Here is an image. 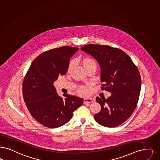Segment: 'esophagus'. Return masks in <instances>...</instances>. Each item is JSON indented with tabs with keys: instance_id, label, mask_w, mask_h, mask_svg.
I'll use <instances>...</instances> for the list:
<instances>
[{
	"instance_id": "obj_1",
	"label": "esophagus",
	"mask_w": 160,
	"mask_h": 160,
	"mask_svg": "<svg viewBox=\"0 0 160 160\" xmlns=\"http://www.w3.org/2000/svg\"><path fill=\"white\" fill-rule=\"evenodd\" d=\"M93 101L92 98H85L84 99V103H87L93 102Z\"/></svg>"
}]
</instances>
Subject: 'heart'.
I'll return each instance as SVG.
<instances>
[{
    "mask_svg": "<svg viewBox=\"0 0 160 160\" xmlns=\"http://www.w3.org/2000/svg\"><path fill=\"white\" fill-rule=\"evenodd\" d=\"M80 64L83 68L86 71H88L92 67H96V61L92 58L89 57H84L80 59ZM74 67V62H70L67 68V72H70ZM88 88L87 86H81L77 90V93L80 95L86 96L88 94Z\"/></svg>",
    "mask_w": 160,
    "mask_h": 160,
    "instance_id": "1",
    "label": "heart"
}]
</instances>
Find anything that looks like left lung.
Listing matches in <instances>:
<instances>
[{
  "label": "left lung",
  "instance_id": "left-lung-1",
  "mask_svg": "<svg viewBox=\"0 0 160 160\" xmlns=\"http://www.w3.org/2000/svg\"><path fill=\"white\" fill-rule=\"evenodd\" d=\"M81 50L95 58L101 67V89L111 94L107 99L96 97L101 110L94 115L103 126L114 128L132 114L139 98L141 77L137 67L121 49L108 45L84 46Z\"/></svg>",
  "mask_w": 160,
  "mask_h": 160
}]
</instances>
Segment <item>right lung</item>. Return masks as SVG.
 <instances>
[{"label":"right lung","mask_w":160,"mask_h":160,"mask_svg":"<svg viewBox=\"0 0 160 160\" xmlns=\"http://www.w3.org/2000/svg\"><path fill=\"white\" fill-rule=\"evenodd\" d=\"M78 48L62 46L40 54L33 61L22 83V95L32 117L48 128L62 126L70 120L73 112L83 103L77 96H59L53 83L67 73L70 58Z\"/></svg>","instance_id":"add662e5"}]
</instances>
